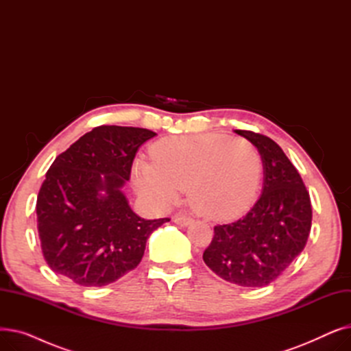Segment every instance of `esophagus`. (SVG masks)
<instances>
[{
    "label": "esophagus",
    "instance_id": "1",
    "mask_svg": "<svg viewBox=\"0 0 351 351\" xmlns=\"http://www.w3.org/2000/svg\"><path fill=\"white\" fill-rule=\"evenodd\" d=\"M173 222L179 226H188L192 223V219L188 216H183V215H175L173 216Z\"/></svg>",
    "mask_w": 351,
    "mask_h": 351
}]
</instances>
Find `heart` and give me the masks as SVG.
<instances>
[{"instance_id":"b5f03b06","label":"heart","mask_w":351,"mask_h":351,"mask_svg":"<svg viewBox=\"0 0 351 351\" xmlns=\"http://www.w3.org/2000/svg\"><path fill=\"white\" fill-rule=\"evenodd\" d=\"M154 163L136 160L132 180L154 205L166 208L188 189L192 209L210 220L243 213L256 193L261 159L245 138L199 134L163 138L152 145Z\"/></svg>"}]
</instances>
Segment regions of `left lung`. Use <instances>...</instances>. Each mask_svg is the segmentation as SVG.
<instances>
[{
    "label": "left lung",
    "mask_w": 351,
    "mask_h": 351,
    "mask_svg": "<svg viewBox=\"0 0 351 351\" xmlns=\"http://www.w3.org/2000/svg\"><path fill=\"white\" fill-rule=\"evenodd\" d=\"M261 154L262 195L246 216L215 226L204 262L223 280L262 287L274 282L306 246L311 228L310 196L282 147L270 138L236 129Z\"/></svg>",
    "instance_id": "obj_1"
}]
</instances>
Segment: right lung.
Returning <instances> with one entry per match:
<instances>
[{"mask_svg":"<svg viewBox=\"0 0 351 351\" xmlns=\"http://www.w3.org/2000/svg\"><path fill=\"white\" fill-rule=\"evenodd\" d=\"M155 135L102 125L55 158L35 208L44 259L55 273L101 287L139 265L147 237L169 219H142L122 189L139 146Z\"/></svg>","mask_w":351,"mask_h":351,"instance_id":"obj_1","label":"right lung"}]
</instances>
